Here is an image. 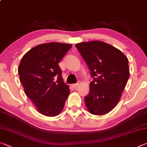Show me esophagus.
Masks as SVG:
<instances>
[{
    "label": "esophagus",
    "mask_w": 147,
    "mask_h": 147,
    "mask_svg": "<svg viewBox=\"0 0 147 147\" xmlns=\"http://www.w3.org/2000/svg\"><path fill=\"white\" fill-rule=\"evenodd\" d=\"M78 85H79V84L77 83V84H73V85H72V86H73V88L74 89H76L77 86H78Z\"/></svg>",
    "instance_id": "obj_1"
}]
</instances>
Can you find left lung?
Segmentation results:
<instances>
[{"instance_id": "left-lung-1", "label": "left lung", "mask_w": 147, "mask_h": 147, "mask_svg": "<svg viewBox=\"0 0 147 147\" xmlns=\"http://www.w3.org/2000/svg\"><path fill=\"white\" fill-rule=\"evenodd\" d=\"M75 47L93 78L85 97L86 107L93 115H105L117 105L127 84L128 59L120 50L103 41L82 42Z\"/></svg>"}]
</instances>
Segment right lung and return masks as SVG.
<instances>
[{
	"label": "right lung",
	"mask_w": 147,
	"mask_h": 147,
	"mask_svg": "<svg viewBox=\"0 0 147 147\" xmlns=\"http://www.w3.org/2000/svg\"><path fill=\"white\" fill-rule=\"evenodd\" d=\"M72 46L57 42L39 45L20 62L18 73L24 93L42 115L55 117L63 110L70 89L58 63Z\"/></svg>",
	"instance_id": "add662e5"
}]
</instances>
